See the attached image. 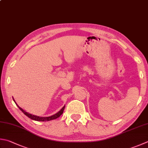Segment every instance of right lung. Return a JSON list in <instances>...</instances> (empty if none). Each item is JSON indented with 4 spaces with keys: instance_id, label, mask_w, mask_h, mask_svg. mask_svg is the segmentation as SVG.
Returning a JSON list of instances; mask_svg holds the SVG:
<instances>
[{
    "instance_id": "right-lung-1",
    "label": "right lung",
    "mask_w": 148,
    "mask_h": 148,
    "mask_svg": "<svg viewBox=\"0 0 148 148\" xmlns=\"http://www.w3.org/2000/svg\"><path fill=\"white\" fill-rule=\"evenodd\" d=\"M13 101H14V99H13ZM14 103H15V101H14ZM17 106H18V105H17ZM18 107L20 110H21L26 115V116H27L29 118L31 119H33L34 121H51V120H53V119H56L58 118L60 116V115L63 114V110H64V108H65V106H64L62 109H61V110L60 112H58L57 114H54L53 115H52V116H50V117H38V116H36V115H31L30 114H29V113L26 112L25 111H24V110L20 108V107H19L18 106Z\"/></svg>"
}]
</instances>
